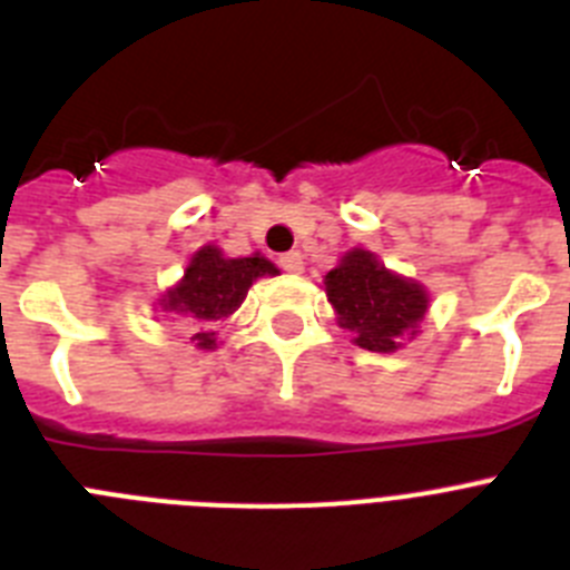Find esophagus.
I'll use <instances>...</instances> for the list:
<instances>
[{
    "mask_svg": "<svg viewBox=\"0 0 570 570\" xmlns=\"http://www.w3.org/2000/svg\"><path fill=\"white\" fill-rule=\"evenodd\" d=\"M279 268L288 271V274H299V271H302V256L296 254V250H291V254H282L279 256Z\"/></svg>",
    "mask_w": 570,
    "mask_h": 570,
    "instance_id": "1",
    "label": "esophagus"
}]
</instances>
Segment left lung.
Masks as SVG:
<instances>
[{
  "mask_svg": "<svg viewBox=\"0 0 570 570\" xmlns=\"http://www.w3.org/2000/svg\"><path fill=\"white\" fill-rule=\"evenodd\" d=\"M325 294L334 305L340 328L354 334L365 351H396L405 334L414 336L428 311V294L420 282L405 279L376 259L371 250H347L325 276Z\"/></svg>",
  "mask_w": 570,
  "mask_h": 570,
  "instance_id": "left-lung-1",
  "label": "left lung"
}]
</instances>
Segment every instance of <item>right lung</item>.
Here are the masks:
<instances>
[{"label":"right lung","mask_w":570,"mask_h":570,"mask_svg":"<svg viewBox=\"0 0 570 570\" xmlns=\"http://www.w3.org/2000/svg\"><path fill=\"white\" fill-rule=\"evenodd\" d=\"M274 262L265 256H242V259H228L219 248L205 245L194 254L190 265L185 268L183 282H176L174 288L159 299L163 311L194 322H214L230 316L239 308L248 288L259 276H276ZM190 340L196 347L210 351L216 347V336L210 331H199Z\"/></svg>","instance_id":"add662e5"}]
</instances>
